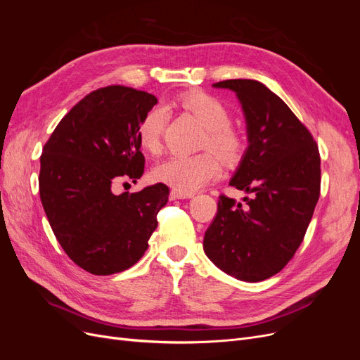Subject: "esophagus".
Returning a JSON list of instances; mask_svg holds the SVG:
<instances>
[{
  "label": "esophagus",
  "instance_id": "esophagus-1",
  "mask_svg": "<svg viewBox=\"0 0 360 360\" xmlns=\"http://www.w3.org/2000/svg\"><path fill=\"white\" fill-rule=\"evenodd\" d=\"M192 195H193L192 192H181V191H177V189H172L169 198L171 200H184V198H191Z\"/></svg>",
  "mask_w": 360,
  "mask_h": 360
}]
</instances>
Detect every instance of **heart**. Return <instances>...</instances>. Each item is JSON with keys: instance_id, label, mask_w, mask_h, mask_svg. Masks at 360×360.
Returning <instances> with one entry per match:
<instances>
[{"instance_id": "b5f03b06", "label": "heart", "mask_w": 360, "mask_h": 360, "mask_svg": "<svg viewBox=\"0 0 360 360\" xmlns=\"http://www.w3.org/2000/svg\"><path fill=\"white\" fill-rule=\"evenodd\" d=\"M179 108L191 114L204 127L200 148L213 150L228 165L242 159L246 138L238 127L231 124V110L219 97L205 91H189L174 99ZM167 112L160 106L150 108L138 124V141L150 153L162 148ZM156 180L169 184L181 192H193L221 176V162L212 151L198 155H174L155 167Z\"/></svg>"}]
</instances>
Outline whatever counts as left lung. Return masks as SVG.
Returning a JSON list of instances; mask_svg holds the SVG:
<instances>
[{
	"instance_id": "8db88e82",
	"label": "left lung",
	"mask_w": 360,
	"mask_h": 360,
	"mask_svg": "<svg viewBox=\"0 0 360 360\" xmlns=\"http://www.w3.org/2000/svg\"><path fill=\"white\" fill-rule=\"evenodd\" d=\"M240 99L249 147L231 186L254 193L243 207L219 195L204 234V252L225 274L264 281L284 269L302 245L320 198V151L285 102L254 79L213 84Z\"/></svg>"
}]
</instances>
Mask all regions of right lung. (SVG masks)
<instances>
[{"label": "right lung", "instance_id": "add662e5", "mask_svg": "<svg viewBox=\"0 0 360 360\" xmlns=\"http://www.w3.org/2000/svg\"><path fill=\"white\" fill-rule=\"evenodd\" d=\"M156 103L153 94L132 86L97 89L61 118L43 147V209L64 252L91 275L132 267L168 202L163 183L134 193L111 192L115 180L143 176L138 124Z\"/></svg>", "mask_w": 360, "mask_h": 360}]
</instances>
